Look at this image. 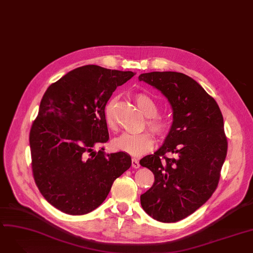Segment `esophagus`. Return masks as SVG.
<instances>
[{
  "label": "esophagus",
  "instance_id": "esophagus-1",
  "mask_svg": "<svg viewBox=\"0 0 253 253\" xmlns=\"http://www.w3.org/2000/svg\"><path fill=\"white\" fill-rule=\"evenodd\" d=\"M131 167H133L134 169H138V168H140V163L137 159L131 160Z\"/></svg>",
  "mask_w": 253,
  "mask_h": 253
}]
</instances>
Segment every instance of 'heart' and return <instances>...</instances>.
Returning a JSON list of instances; mask_svg holds the SVG:
<instances>
[{
  "mask_svg": "<svg viewBox=\"0 0 253 253\" xmlns=\"http://www.w3.org/2000/svg\"><path fill=\"white\" fill-rule=\"evenodd\" d=\"M135 100L138 107L143 114L148 117L147 126L152 133L156 136L164 137L170 130L171 123L165 116L158 115L159 105L152 98L145 93H138L135 95ZM114 105L115 99L108 101L104 109V118L107 126L114 129L115 119H114ZM153 146V139L148 131L143 133L131 134L123 133L112 141V147L115 150L123 151L133 156H140L149 151Z\"/></svg>",
  "mask_w": 253,
  "mask_h": 253,
  "instance_id": "obj_1",
  "label": "heart"
}]
</instances>
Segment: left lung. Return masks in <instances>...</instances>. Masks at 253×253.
<instances>
[{
    "instance_id": "1",
    "label": "left lung",
    "mask_w": 253,
    "mask_h": 253,
    "mask_svg": "<svg viewBox=\"0 0 253 253\" xmlns=\"http://www.w3.org/2000/svg\"><path fill=\"white\" fill-rule=\"evenodd\" d=\"M140 81L160 90L173 111L164 144L140 165L154 175L141 195V206L162 222H176L204 205L217 187L227 141L217 103L191 77L178 72H150ZM176 158L169 159L166 153Z\"/></svg>"
}]
</instances>
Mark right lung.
<instances>
[{"mask_svg": "<svg viewBox=\"0 0 253 253\" xmlns=\"http://www.w3.org/2000/svg\"><path fill=\"white\" fill-rule=\"evenodd\" d=\"M130 71L87 65L52 83L30 131L32 168L42 196L56 209L83 215L105 201L114 180L131 165L123 151H95L109 139L104 109Z\"/></svg>", "mask_w": 253, "mask_h": 253, "instance_id": "add662e5", "label": "right lung"}]
</instances>
